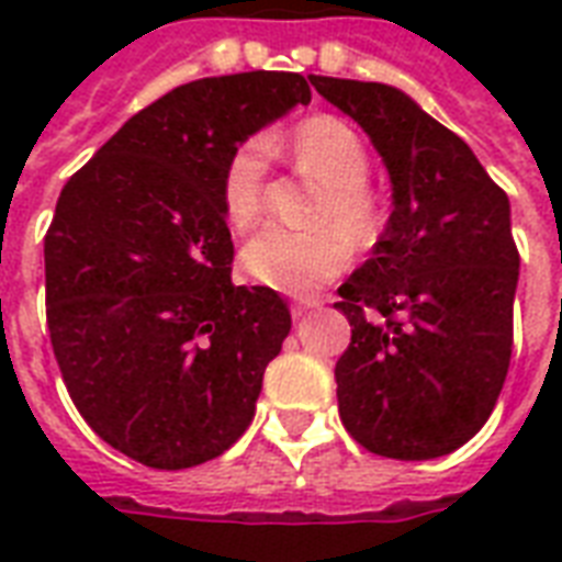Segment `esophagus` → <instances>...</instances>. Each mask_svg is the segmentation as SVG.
I'll use <instances>...</instances> for the list:
<instances>
[{
  "label": "esophagus",
  "instance_id": "obj_1",
  "mask_svg": "<svg viewBox=\"0 0 562 562\" xmlns=\"http://www.w3.org/2000/svg\"><path fill=\"white\" fill-rule=\"evenodd\" d=\"M317 306H321L317 300H303V303H294V306H291V317H294V321H303V317H306L308 312Z\"/></svg>",
  "mask_w": 562,
  "mask_h": 562
}]
</instances>
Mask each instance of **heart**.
<instances>
[{"label":"heart","instance_id":"obj_1","mask_svg":"<svg viewBox=\"0 0 562 562\" xmlns=\"http://www.w3.org/2000/svg\"><path fill=\"white\" fill-rule=\"evenodd\" d=\"M291 160L324 187L312 229L268 227L247 241L241 265L250 280L280 294H312L352 262V241L373 245L382 227V201L368 183V145L344 119H303L289 136ZM271 169V143L245 139L221 169V210L233 229L262 218Z\"/></svg>","mask_w":562,"mask_h":562}]
</instances>
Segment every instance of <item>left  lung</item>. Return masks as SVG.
<instances>
[{
	"mask_svg": "<svg viewBox=\"0 0 562 562\" xmlns=\"http://www.w3.org/2000/svg\"><path fill=\"white\" fill-rule=\"evenodd\" d=\"M312 83L364 127L393 183L387 229L335 303L352 326L335 364L341 423L373 454L440 458L479 435L510 368V203L470 145L405 92Z\"/></svg>",
	"mask_w": 562,
	"mask_h": 562,
	"instance_id": "8db88e82",
	"label": "left lung"
}]
</instances>
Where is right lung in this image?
<instances>
[{
  "label": "right lung",
  "mask_w": 562,
  "mask_h": 562,
  "mask_svg": "<svg viewBox=\"0 0 562 562\" xmlns=\"http://www.w3.org/2000/svg\"><path fill=\"white\" fill-rule=\"evenodd\" d=\"M308 101L294 72L183 83L60 189L43 247L57 368L87 426L151 470L212 461L254 419L291 312L273 289L229 280L221 169Z\"/></svg>",
  "instance_id": "1"
}]
</instances>
